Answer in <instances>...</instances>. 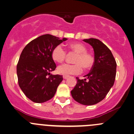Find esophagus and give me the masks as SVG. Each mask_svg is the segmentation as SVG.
Segmentation results:
<instances>
[{"mask_svg":"<svg viewBox=\"0 0 134 134\" xmlns=\"http://www.w3.org/2000/svg\"><path fill=\"white\" fill-rule=\"evenodd\" d=\"M68 78H69V76H67V75H63V78L65 79V80H66V79H67Z\"/></svg>","mask_w":134,"mask_h":134,"instance_id":"obj_1","label":"esophagus"}]
</instances>
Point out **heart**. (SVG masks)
I'll return each mask as SVG.
<instances>
[{"label":"heart","mask_w":134,"mask_h":134,"mask_svg":"<svg viewBox=\"0 0 134 134\" xmlns=\"http://www.w3.org/2000/svg\"><path fill=\"white\" fill-rule=\"evenodd\" d=\"M69 49L76 55L73 59L74 64L65 63L60 65L57 69L58 73L63 75L80 74L82 71V67L85 69H89L94 63V58L92 54L87 52V48L83 44L78 42L71 43L68 46ZM65 50L61 45L56 46L52 51L51 57L54 62H62L66 57Z\"/></svg>","instance_id":"obj_1"}]
</instances>
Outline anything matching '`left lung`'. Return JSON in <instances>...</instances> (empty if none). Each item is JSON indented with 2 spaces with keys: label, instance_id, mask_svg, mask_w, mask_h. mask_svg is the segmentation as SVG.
Returning a JSON list of instances; mask_svg holds the SVG:
<instances>
[{
  "label": "left lung",
  "instance_id": "left-lung-1",
  "mask_svg": "<svg viewBox=\"0 0 134 134\" xmlns=\"http://www.w3.org/2000/svg\"><path fill=\"white\" fill-rule=\"evenodd\" d=\"M94 49V63L85 79H77L71 95L73 99L84 105H93L102 101L115 81L116 62L112 52L102 42L96 38L84 39Z\"/></svg>",
  "mask_w": 134,
  "mask_h": 134
}]
</instances>
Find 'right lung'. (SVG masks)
Listing matches in <instances>:
<instances>
[{
	"label": "right lung",
	"mask_w": 134,
	"mask_h": 134,
	"mask_svg": "<svg viewBox=\"0 0 134 134\" xmlns=\"http://www.w3.org/2000/svg\"><path fill=\"white\" fill-rule=\"evenodd\" d=\"M67 40L46 34L29 42L22 51L16 66L19 85L33 102H46L55 94L63 77L51 74L56 68L51 53L56 46Z\"/></svg>",
	"instance_id": "obj_1"
}]
</instances>
